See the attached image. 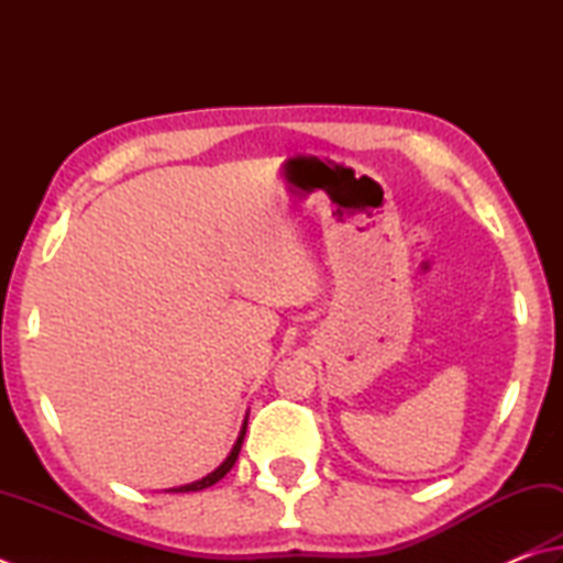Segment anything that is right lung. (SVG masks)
<instances>
[{"label": "right lung", "instance_id": "right-lung-1", "mask_svg": "<svg viewBox=\"0 0 563 563\" xmlns=\"http://www.w3.org/2000/svg\"><path fill=\"white\" fill-rule=\"evenodd\" d=\"M245 431H247V419H245V423H242V431H240V437H238V441H235V446H232V451H230V455L225 461H222V465L220 468H216L213 473L210 475H206L203 481H196V483H190V485H181V487H174V490H168V493H196V490H203V487H210V485H216L220 478H225L228 475V471L232 468V465H235V461H238V455H240V449H242V441H245Z\"/></svg>", "mask_w": 563, "mask_h": 563}]
</instances>
